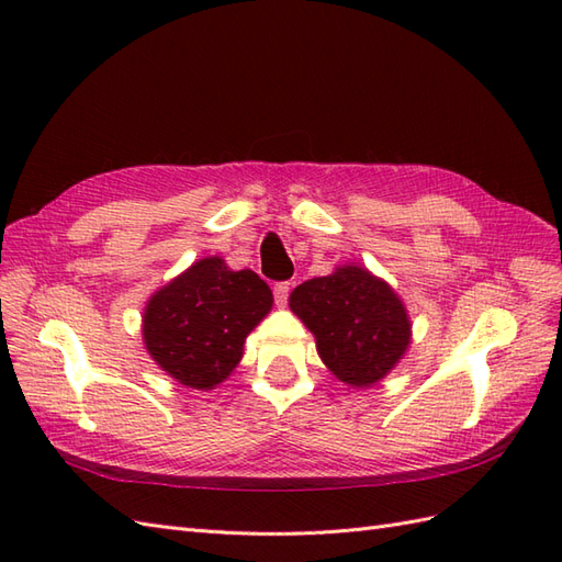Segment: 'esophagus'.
Listing matches in <instances>:
<instances>
[{"label":"esophagus","instance_id":"obj_1","mask_svg":"<svg viewBox=\"0 0 562 562\" xmlns=\"http://www.w3.org/2000/svg\"><path fill=\"white\" fill-rule=\"evenodd\" d=\"M290 282H278L272 288V294H274V304H280V306H284L288 304V296H290Z\"/></svg>","mask_w":562,"mask_h":562}]
</instances>
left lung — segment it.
<instances>
[{
  "instance_id": "left-lung-1",
  "label": "left lung",
  "mask_w": 562,
  "mask_h": 562,
  "mask_svg": "<svg viewBox=\"0 0 562 562\" xmlns=\"http://www.w3.org/2000/svg\"><path fill=\"white\" fill-rule=\"evenodd\" d=\"M290 306L316 336L324 364L350 386L376 384L411 342V321L396 292L364 268L345 266L300 284Z\"/></svg>"
}]
</instances>
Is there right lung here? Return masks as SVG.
I'll use <instances>...</instances> for the list:
<instances>
[{"instance_id": "1", "label": "right lung", "mask_w": 562, "mask_h": 562, "mask_svg": "<svg viewBox=\"0 0 562 562\" xmlns=\"http://www.w3.org/2000/svg\"><path fill=\"white\" fill-rule=\"evenodd\" d=\"M270 306L272 292L254 270L234 272L222 258H202L149 300L147 350L183 386L212 389L232 374Z\"/></svg>"}]
</instances>
